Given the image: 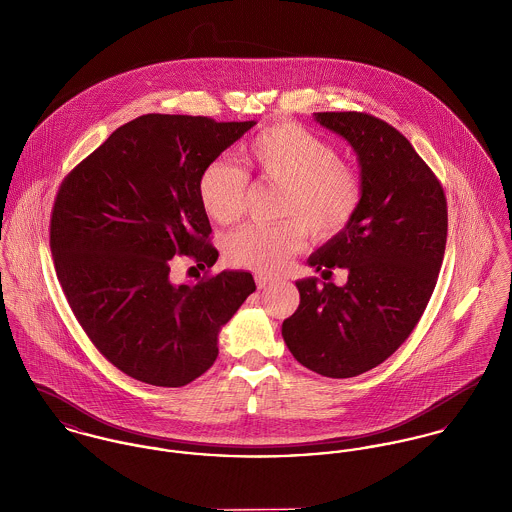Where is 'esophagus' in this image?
Masks as SVG:
<instances>
[{
	"mask_svg": "<svg viewBox=\"0 0 512 512\" xmlns=\"http://www.w3.org/2000/svg\"><path fill=\"white\" fill-rule=\"evenodd\" d=\"M276 282V278H272V276H264V274H256V286L260 288V290H264V288H268V286H272Z\"/></svg>",
	"mask_w": 512,
	"mask_h": 512,
	"instance_id": "obj_1",
	"label": "esophagus"
}]
</instances>
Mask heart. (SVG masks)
<instances>
[{"label":"heart","instance_id":"b5f03b06","mask_svg":"<svg viewBox=\"0 0 512 512\" xmlns=\"http://www.w3.org/2000/svg\"><path fill=\"white\" fill-rule=\"evenodd\" d=\"M260 179L284 187L280 217L286 222L246 224L226 238L232 264L260 274L280 272L307 240L341 236L363 205V179L337 149L299 124L280 122L260 130L242 149ZM197 193L205 213L220 224L242 217L248 177L228 161L215 159L199 175Z\"/></svg>","mask_w":512,"mask_h":512}]
</instances>
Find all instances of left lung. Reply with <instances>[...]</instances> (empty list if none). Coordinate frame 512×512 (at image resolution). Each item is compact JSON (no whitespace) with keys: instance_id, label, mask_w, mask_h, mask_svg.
<instances>
[{"instance_id":"left-lung-1","label":"left lung","mask_w":512,"mask_h":512,"mask_svg":"<svg viewBox=\"0 0 512 512\" xmlns=\"http://www.w3.org/2000/svg\"><path fill=\"white\" fill-rule=\"evenodd\" d=\"M315 120L357 151L363 205L353 224L307 264L345 286L295 282L299 307L282 325L297 363L329 378H351L384 363L418 325L447 240L443 187L412 144L365 112H317Z\"/></svg>"}]
</instances>
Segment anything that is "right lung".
I'll use <instances>...</instances> for the list:
<instances>
[{"instance_id": "obj_1", "label": "right lung", "mask_w": 512, "mask_h": 512, "mask_svg": "<svg viewBox=\"0 0 512 512\" xmlns=\"http://www.w3.org/2000/svg\"><path fill=\"white\" fill-rule=\"evenodd\" d=\"M254 124L146 114L59 187L49 230L59 284L92 345L140 382L179 388L207 372L220 327L256 290L240 270L169 280L175 256L217 262L199 175Z\"/></svg>"}]
</instances>
